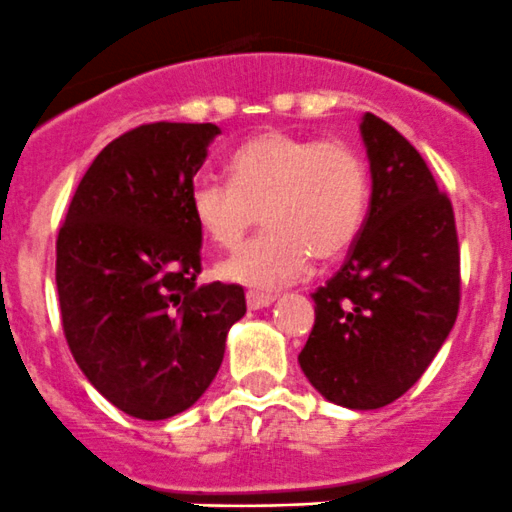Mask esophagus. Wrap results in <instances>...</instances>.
<instances>
[{
    "label": "esophagus",
    "mask_w": 512,
    "mask_h": 512,
    "mask_svg": "<svg viewBox=\"0 0 512 512\" xmlns=\"http://www.w3.org/2000/svg\"><path fill=\"white\" fill-rule=\"evenodd\" d=\"M276 301V293L271 291H256V288H251L249 293H246V303H249V308H266L271 306V303Z\"/></svg>",
    "instance_id": "esophagus-1"
}]
</instances>
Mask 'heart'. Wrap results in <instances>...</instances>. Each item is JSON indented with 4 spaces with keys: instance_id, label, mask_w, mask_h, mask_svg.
I'll return each instance as SVG.
<instances>
[{
    "instance_id": "1",
    "label": "heart",
    "mask_w": 512,
    "mask_h": 512,
    "mask_svg": "<svg viewBox=\"0 0 512 512\" xmlns=\"http://www.w3.org/2000/svg\"><path fill=\"white\" fill-rule=\"evenodd\" d=\"M231 181L199 176L189 204L211 244L234 249L258 221L268 229L221 261L219 276L271 291L296 281L311 256L331 261L358 239L371 201V174L356 146L263 131L229 159Z\"/></svg>"
}]
</instances>
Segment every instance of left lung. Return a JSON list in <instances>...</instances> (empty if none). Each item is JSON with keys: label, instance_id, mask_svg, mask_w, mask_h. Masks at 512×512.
<instances>
[{"label": "left lung", "instance_id": "obj_1", "mask_svg": "<svg viewBox=\"0 0 512 512\" xmlns=\"http://www.w3.org/2000/svg\"><path fill=\"white\" fill-rule=\"evenodd\" d=\"M371 204L348 258L311 293L316 323L298 353L323 398L373 411L426 373L460 306L453 204L416 146L368 111Z\"/></svg>", "mask_w": 512, "mask_h": 512}]
</instances>
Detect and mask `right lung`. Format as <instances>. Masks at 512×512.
Wrapping results in <instances>:
<instances>
[{
	"label": "right lung",
	"instance_id": "add662e5",
	"mask_svg": "<svg viewBox=\"0 0 512 512\" xmlns=\"http://www.w3.org/2000/svg\"><path fill=\"white\" fill-rule=\"evenodd\" d=\"M216 124L156 121L99 151L57 236L64 338L119 411L164 421L211 386L226 333L246 313L239 283L196 286L201 229L189 194Z\"/></svg>",
	"mask_w": 512,
	"mask_h": 512
}]
</instances>
